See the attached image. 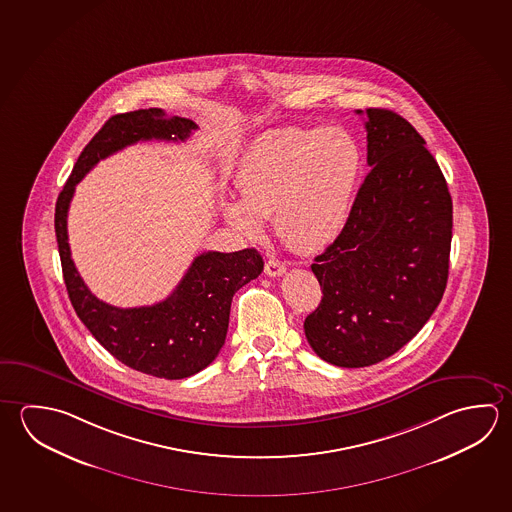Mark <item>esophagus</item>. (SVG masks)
I'll return each instance as SVG.
<instances>
[{"label": "esophagus", "mask_w": 512, "mask_h": 512, "mask_svg": "<svg viewBox=\"0 0 512 512\" xmlns=\"http://www.w3.org/2000/svg\"><path fill=\"white\" fill-rule=\"evenodd\" d=\"M264 271H266V275H269V277H280V275L286 273V266L280 260L269 259L266 262V266H264Z\"/></svg>", "instance_id": "34e87169"}]
</instances>
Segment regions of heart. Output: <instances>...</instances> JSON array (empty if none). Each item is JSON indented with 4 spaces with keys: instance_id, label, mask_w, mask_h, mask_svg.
<instances>
[{
    "instance_id": "b5f03b06",
    "label": "heart",
    "mask_w": 512,
    "mask_h": 512,
    "mask_svg": "<svg viewBox=\"0 0 512 512\" xmlns=\"http://www.w3.org/2000/svg\"><path fill=\"white\" fill-rule=\"evenodd\" d=\"M363 156L343 129H278L259 136L241 156L235 183L241 199L223 203L226 221L257 239L273 216L284 243L316 252L343 232L358 187Z\"/></svg>"
}]
</instances>
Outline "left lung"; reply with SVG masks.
Segmentation results:
<instances>
[{
  "instance_id": "obj_1",
  "label": "left lung",
  "mask_w": 512,
  "mask_h": 512,
  "mask_svg": "<svg viewBox=\"0 0 512 512\" xmlns=\"http://www.w3.org/2000/svg\"><path fill=\"white\" fill-rule=\"evenodd\" d=\"M365 129L370 172L343 232L314 257L323 296L304 322L314 352L345 368L392 356L430 320L448 282L453 228L448 183L415 127L370 108Z\"/></svg>"
}]
</instances>
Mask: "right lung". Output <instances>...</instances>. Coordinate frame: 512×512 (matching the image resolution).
<instances>
[{
  "label": "right lung",
  "mask_w": 512,
  "mask_h": 512,
  "mask_svg": "<svg viewBox=\"0 0 512 512\" xmlns=\"http://www.w3.org/2000/svg\"><path fill=\"white\" fill-rule=\"evenodd\" d=\"M194 129L198 126L189 118H167L160 108L109 118L84 147L55 205L64 284L75 313L118 361L165 379L194 376L217 358L225 345L232 298L264 268L260 253L255 248L201 253L163 302L120 309L99 300L84 284L70 253L66 217L75 185L100 160L140 140L185 142Z\"/></svg>",
  "instance_id": "1"
}]
</instances>
